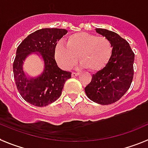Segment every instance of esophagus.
<instances>
[{"label":"esophagus","instance_id":"obj_1","mask_svg":"<svg viewBox=\"0 0 148 148\" xmlns=\"http://www.w3.org/2000/svg\"><path fill=\"white\" fill-rule=\"evenodd\" d=\"M79 75V73H74V72H73V73H72V77H75Z\"/></svg>","mask_w":148,"mask_h":148}]
</instances>
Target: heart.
I'll list each match as a JSON object with an SVG mask.
<instances>
[{"mask_svg":"<svg viewBox=\"0 0 148 148\" xmlns=\"http://www.w3.org/2000/svg\"><path fill=\"white\" fill-rule=\"evenodd\" d=\"M113 52L110 40L87 32L69 35L66 45L58 43L55 47V59L64 69H71L79 56L81 65L91 71L100 70L107 65Z\"/></svg>","mask_w":148,"mask_h":148,"instance_id":"obj_1","label":"heart"}]
</instances>
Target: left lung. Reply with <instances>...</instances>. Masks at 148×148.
I'll return each mask as SVG.
<instances>
[{
    "mask_svg": "<svg viewBox=\"0 0 148 148\" xmlns=\"http://www.w3.org/2000/svg\"><path fill=\"white\" fill-rule=\"evenodd\" d=\"M96 32L110 40L113 52L104 68L92 75L85 91L91 101L107 105L119 101L130 88L135 53L128 41L114 32L103 29H96Z\"/></svg>",
    "mask_w": 148,
    "mask_h": 148,
    "instance_id": "obj_1",
    "label": "left lung"
}]
</instances>
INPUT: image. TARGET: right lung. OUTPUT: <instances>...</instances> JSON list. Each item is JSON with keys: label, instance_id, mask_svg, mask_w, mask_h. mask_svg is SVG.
<instances>
[{"label": "right lung", "instance_id": "right-lung-1", "mask_svg": "<svg viewBox=\"0 0 148 148\" xmlns=\"http://www.w3.org/2000/svg\"><path fill=\"white\" fill-rule=\"evenodd\" d=\"M67 31L66 29H42L25 38L16 50L13 61V76L19 93L25 101L37 107H45L60 97L70 72L63 71L55 60V47ZM32 52L40 53L45 62L43 73L35 79H28L22 69L23 61Z\"/></svg>", "mask_w": 148, "mask_h": 148}]
</instances>
